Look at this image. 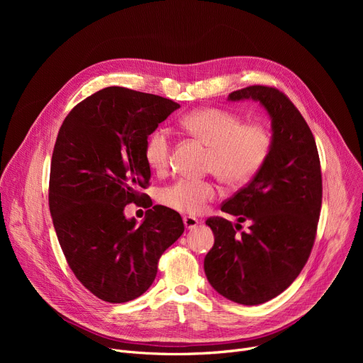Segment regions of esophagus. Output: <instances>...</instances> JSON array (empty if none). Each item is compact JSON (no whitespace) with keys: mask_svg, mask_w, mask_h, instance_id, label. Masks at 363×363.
Instances as JSON below:
<instances>
[{"mask_svg":"<svg viewBox=\"0 0 363 363\" xmlns=\"http://www.w3.org/2000/svg\"><path fill=\"white\" fill-rule=\"evenodd\" d=\"M199 219H196V218H191V216H185L184 218V225H185V228L186 230H194V228H197L199 226Z\"/></svg>","mask_w":363,"mask_h":363,"instance_id":"obj_1","label":"esophagus"}]
</instances>
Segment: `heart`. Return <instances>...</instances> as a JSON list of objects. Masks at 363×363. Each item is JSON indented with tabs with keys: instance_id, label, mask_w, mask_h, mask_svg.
Here are the masks:
<instances>
[{
	"instance_id": "obj_1",
	"label": "heart",
	"mask_w": 363,
	"mask_h": 363,
	"mask_svg": "<svg viewBox=\"0 0 363 363\" xmlns=\"http://www.w3.org/2000/svg\"><path fill=\"white\" fill-rule=\"evenodd\" d=\"M181 128L211 148L207 169L226 185L242 186L252 181L268 160L272 137L260 123H242L238 114L223 108H200L185 114ZM170 138L163 129L151 132L144 147L145 160L157 172L169 166ZM218 196L213 182L179 179L160 193V201L172 211L200 215Z\"/></svg>"
}]
</instances>
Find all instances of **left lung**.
<instances>
[{
    "instance_id": "obj_1",
    "label": "left lung",
    "mask_w": 363,
    "mask_h": 363,
    "mask_svg": "<svg viewBox=\"0 0 363 363\" xmlns=\"http://www.w3.org/2000/svg\"><path fill=\"white\" fill-rule=\"evenodd\" d=\"M253 100L271 118L272 148L259 174L226 200L222 211L250 220L249 231L226 219L206 225L215 235L204 257L212 287L245 306L268 301L298 277L316 235L322 203V178L316 143L306 121L282 92L269 86H247L228 101Z\"/></svg>"
}]
</instances>
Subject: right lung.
I'll use <instances>...</instances> for the list:
<instances>
[{
  "label": "right lung",
  "instance_id": "add662e5",
  "mask_svg": "<svg viewBox=\"0 0 363 363\" xmlns=\"http://www.w3.org/2000/svg\"><path fill=\"white\" fill-rule=\"evenodd\" d=\"M179 107L108 86L76 106L57 135L48 194L54 230L76 278L104 301L145 293L160 256L184 233L179 213L164 206L148 208L140 225L125 216L151 177L145 141Z\"/></svg>",
  "mask_w": 363,
  "mask_h": 363
}]
</instances>
